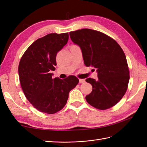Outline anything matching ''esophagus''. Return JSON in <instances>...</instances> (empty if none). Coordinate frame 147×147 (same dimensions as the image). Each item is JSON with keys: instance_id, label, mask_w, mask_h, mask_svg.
Listing matches in <instances>:
<instances>
[{"instance_id": "1", "label": "esophagus", "mask_w": 147, "mask_h": 147, "mask_svg": "<svg viewBox=\"0 0 147 147\" xmlns=\"http://www.w3.org/2000/svg\"><path fill=\"white\" fill-rule=\"evenodd\" d=\"M79 82H80V83H84L85 82V79H80Z\"/></svg>"}]
</instances>
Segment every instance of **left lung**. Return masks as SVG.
Instances as JSON below:
<instances>
[{"instance_id":"obj_1","label":"left lung","mask_w":147,"mask_h":147,"mask_svg":"<svg viewBox=\"0 0 147 147\" xmlns=\"http://www.w3.org/2000/svg\"><path fill=\"white\" fill-rule=\"evenodd\" d=\"M74 43L80 46L84 63L96 69L98 80L91 78L86 82L92 91L86 100L93 107L105 110L119 102L126 92L129 71L125 54L115 40L91 29L69 32Z\"/></svg>"}]
</instances>
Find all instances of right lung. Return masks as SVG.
I'll use <instances>...</instances> for the list:
<instances>
[{
	"label": "right lung",
	"mask_w": 147,
	"mask_h": 147,
	"mask_svg": "<svg viewBox=\"0 0 147 147\" xmlns=\"http://www.w3.org/2000/svg\"><path fill=\"white\" fill-rule=\"evenodd\" d=\"M68 33H50L37 39L22 56L18 73L22 90L26 98L37 110L55 114L66 104L69 93L79 82L75 76L64 80L55 78L57 52L67 43Z\"/></svg>",
	"instance_id": "add662e5"
}]
</instances>
